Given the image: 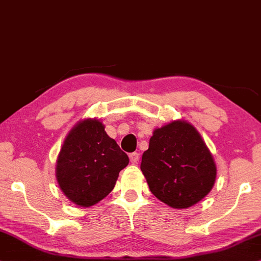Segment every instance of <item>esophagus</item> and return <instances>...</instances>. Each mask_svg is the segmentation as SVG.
<instances>
[{
    "mask_svg": "<svg viewBox=\"0 0 261 261\" xmlns=\"http://www.w3.org/2000/svg\"><path fill=\"white\" fill-rule=\"evenodd\" d=\"M128 158H130L131 164H137L138 160H140V154H138V153H131L130 155H128Z\"/></svg>",
    "mask_w": 261,
    "mask_h": 261,
    "instance_id": "esophagus-1",
    "label": "esophagus"
}]
</instances>
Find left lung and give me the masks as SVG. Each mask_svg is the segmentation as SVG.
<instances>
[{
    "label": "left lung",
    "instance_id": "8db88e82",
    "mask_svg": "<svg viewBox=\"0 0 261 261\" xmlns=\"http://www.w3.org/2000/svg\"><path fill=\"white\" fill-rule=\"evenodd\" d=\"M141 170L155 197L172 208H188L203 199L216 182L212 154L193 125L176 120L155 128Z\"/></svg>",
    "mask_w": 261,
    "mask_h": 261
}]
</instances>
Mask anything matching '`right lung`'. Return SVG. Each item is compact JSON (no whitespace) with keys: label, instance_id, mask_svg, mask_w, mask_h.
<instances>
[{"label":"right lung","instance_id":"right-lung-1","mask_svg":"<svg viewBox=\"0 0 261 261\" xmlns=\"http://www.w3.org/2000/svg\"><path fill=\"white\" fill-rule=\"evenodd\" d=\"M128 156L97 119H84L64 141L57 161L62 193L81 207H90L113 190Z\"/></svg>","mask_w":261,"mask_h":261}]
</instances>
